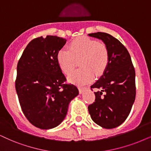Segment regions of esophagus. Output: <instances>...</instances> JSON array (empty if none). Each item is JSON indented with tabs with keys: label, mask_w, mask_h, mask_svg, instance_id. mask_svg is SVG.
Returning <instances> with one entry per match:
<instances>
[{
	"label": "esophagus",
	"mask_w": 151,
	"mask_h": 151,
	"mask_svg": "<svg viewBox=\"0 0 151 151\" xmlns=\"http://www.w3.org/2000/svg\"><path fill=\"white\" fill-rule=\"evenodd\" d=\"M88 89L87 87H79V93H83V92H84L85 91H86V90Z\"/></svg>",
	"instance_id": "esophagus-1"
}]
</instances>
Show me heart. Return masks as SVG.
I'll return each mask as SVG.
<instances>
[{"label": "heart", "mask_w": 151, "mask_h": 151, "mask_svg": "<svg viewBox=\"0 0 151 151\" xmlns=\"http://www.w3.org/2000/svg\"><path fill=\"white\" fill-rule=\"evenodd\" d=\"M109 51L102 42L87 37H79L69 43V49H63L57 54V61L67 74L72 71L79 60L81 68L70 74V81L77 85L91 83L105 72L109 63Z\"/></svg>", "instance_id": "b5f03b06"}]
</instances>
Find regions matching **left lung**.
<instances>
[{"mask_svg":"<svg viewBox=\"0 0 151 151\" xmlns=\"http://www.w3.org/2000/svg\"><path fill=\"white\" fill-rule=\"evenodd\" d=\"M89 36L102 40L109 51V63L94 84L95 99L88 106L92 120L100 126L111 129L121 125L130 113L136 96L135 70L125 47L112 35L98 32ZM105 95H103V92Z\"/></svg>","mask_w":151,"mask_h":151,"instance_id":"1","label":"left lung"}]
</instances>
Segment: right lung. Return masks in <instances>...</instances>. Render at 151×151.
I'll list each match as a JSON object with an SVG mask.
<instances>
[{
	"label": "right lung",
	"mask_w": 151,
	"mask_h": 151,
	"mask_svg": "<svg viewBox=\"0 0 151 151\" xmlns=\"http://www.w3.org/2000/svg\"><path fill=\"white\" fill-rule=\"evenodd\" d=\"M67 40L53 35L35 38L26 46L17 64L15 88L24 116L34 126L49 129L63 121L68 105L79 94L66 83L57 61Z\"/></svg>",
	"instance_id": "right-lung-1"
}]
</instances>
